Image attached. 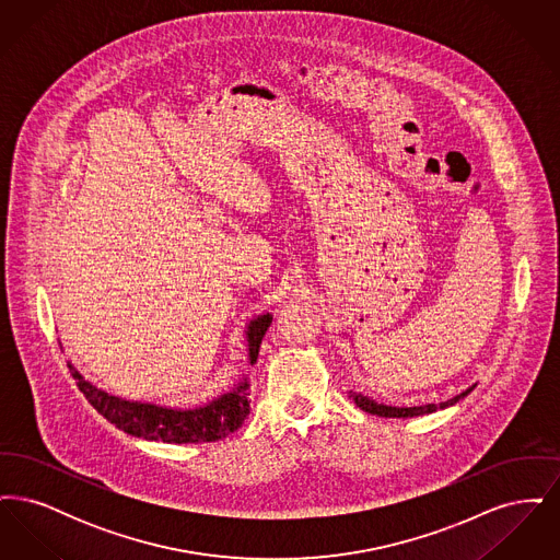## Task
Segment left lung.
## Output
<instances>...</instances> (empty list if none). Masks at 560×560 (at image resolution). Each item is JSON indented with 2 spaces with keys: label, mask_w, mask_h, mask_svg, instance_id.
Segmentation results:
<instances>
[{
  "label": "left lung",
  "mask_w": 560,
  "mask_h": 560,
  "mask_svg": "<svg viewBox=\"0 0 560 560\" xmlns=\"http://www.w3.org/2000/svg\"><path fill=\"white\" fill-rule=\"evenodd\" d=\"M468 393H472V388L464 390L462 395L445 400V402H439V405L430 402V405H420V407H388V405H380V402H375V400L368 399V397H363V395H359V393H350V399L354 400L363 411L373 413V416H382V418H413V416H424V413H432V411H436V409L450 407L453 402L464 399Z\"/></svg>",
  "instance_id": "1"
}]
</instances>
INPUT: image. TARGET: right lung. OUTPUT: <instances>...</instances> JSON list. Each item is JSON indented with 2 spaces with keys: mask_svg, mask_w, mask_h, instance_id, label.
I'll list each match as a JSON object with an SVG mask.
<instances>
[{
  "mask_svg": "<svg viewBox=\"0 0 560 560\" xmlns=\"http://www.w3.org/2000/svg\"><path fill=\"white\" fill-rule=\"evenodd\" d=\"M272 317L262 315L252 320L247 327V345H249V363H256L260 342L267 334ZM71 375L78 380V388L88 402L105 416L110 424L149 441L163 443H213L226 439L243 424L249 413L247 400V380L240 386L212 402L197 409H167L151 402H133L113 397L105 390L92 386L83 380L73 365H69Z\"/></svg>",
  "mask_w": 560,
  "mask_h": 560,
  "instance_id": "right-lung-1",
  "label": "right lung"
}]
</instances>
